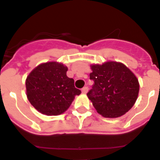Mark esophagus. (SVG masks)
<instances>
[{
	"mask_svg": "<svg viewBox=\"0 0 160 160\" xmlns=\"http://www.w3.org/2000/svg\"><path fill=\"white\" fill-rule=\"evenodd\" d=\"M87 91H88V87H83L82 89V92L83 94H87Z\"/></svg>",
	"mask_w": 160,
	"mask_h": 160,
	"instance_id": "esophagus-1",
	"label": "esophagus"
}]
</instances>
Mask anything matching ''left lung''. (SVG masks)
<instances>
[{
	"label": "left lung",
	"instance_id": "1",
	"mask_svg": "<svg viewBox=\"0 0 160 160\" xmlns=\"http://www.w3.org/2000/svg\"><path fill=\"white\" fill-rule=\"evenodd\" d=\"M95 84L87 93L97 112L107 118L121 117L132 108L139 92L138 79L124 64L106 61L91 65Z\"/></svg>",
	"mask_w": 160,
	"mask_h": 160
}]
</instances>
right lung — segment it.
<instances>
[{"label":"right lung","mask_w":160,"mask_h":160,"mask_svg":"<svg viewBox=\"0 0 160 160\" xmlns=\"http://www.w3.org/2000/svg\"><path fill=\"white\" fill-rule=\"evenodd\" d=\"M65 65L57 61L42 63L26 79L27 97L38 112L57 116L69 108L81 91L74 87V80L67 77Z\"/></svg>","instance_id":"obj_1"}]
</instances>
